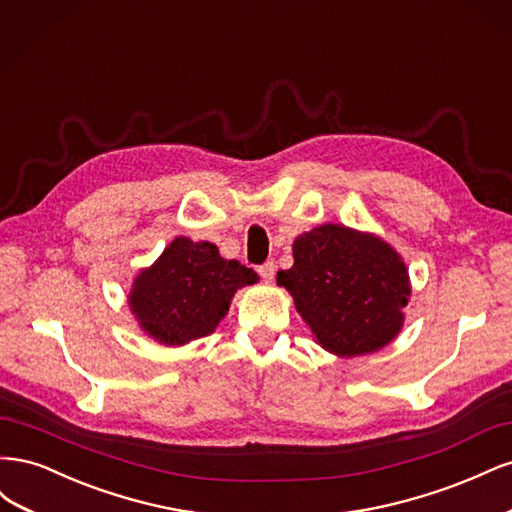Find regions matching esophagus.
I'll return each instance as SVG.
<instances>
[{"label":"esophagus","mask_w":512,"mask_h":512,"mask_svg":"<svg viewBox=\"0 0 512 512\" xmlns=\"http://www.w3.org/2000/svg\"><path fill=\"white\" fill-rule=\"evenodd\" d=\"M258 273H260L262 280H265V282H271L273 277H275V262H273V260L265 262V265L258 267Z\"/></svg>","instance_id":"esophagus-1"}]
</instances>
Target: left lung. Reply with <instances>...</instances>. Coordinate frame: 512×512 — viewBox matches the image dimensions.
<instances>
[{"label":"left lung","mask_w":512,"mask_h":512,"mask_svg":"<svg viewBox=\"0 0 512 512\" xmlns=\"http://www.w3.org/2000/svg\"><path fill=\"white\" fill-rule=\"evenodd\" d=\"M294 265L277 273L294 307L327 352H378L404 329L412 286L404 258L374 232L322 224L292 243Z\"/></svg>","instance_id":"8db88e82"}]
</instances>
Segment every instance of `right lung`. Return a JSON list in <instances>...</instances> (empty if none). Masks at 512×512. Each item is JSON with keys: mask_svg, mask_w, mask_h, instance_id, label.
<instances>
[{"mask_svg": "<svg viewBox=\"0 0 512 512\" xmlns=\"http://www.w3.org/2000/svg\"><path fill=\"white\" fill-rule=\"evenodd\" d=\"M256 282L252 269L222 258L213 243L175 237L151 267L138 271L128 305L145 335L177 348L211 335L235 292Z\"/></svg>", "mask_w": 512, "mask_h": 512, "instance_id": "obj_1", "label": "right lung"}]
</instances>
